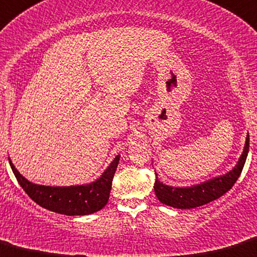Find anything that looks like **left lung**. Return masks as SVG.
<instances>
[{"label":"left lung","mask_w":257,"mask_h":257,"mask_svg":"<svg viewBox=\"0 0 257 257\" xmlns=\"http://www.w3.org/2000/svg\"><path fill=\"white\" fill-rule=\"evenodd\" d=\"M249 139L250 138L247 136L244 151L240 156L239 163L230 172H228L224 176L215 177L213 180L207 181V182L201 183V185L186 188L166 186L156 177L155 183H154V190H155V194L159 201L166 206L178 208V209H191V208L201 207L219 198L233 187L234 183L236 182L240 174H241L242 167L246 161L247 153H249Z\"/></svg>","instance_id":"8db88e82"}]
</instances>
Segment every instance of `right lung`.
I'll return each mask as SVG.
<instances>
[{
  "label": "right lung",
  "mask_w": 257,
  "mask_h": 257,
  "mask_svg": "<svg viewBox=\"0 0 257 257\" xmlns=\"http://www.w3.org/2000/svg\"><path fill=\"white\" fill-rule=\"evenodd\" d=\"M118 163L119 155L115 156L102 176L90 185L50 187L29 182L17 171L10 160L11 169L24 192L40 207L66 215L92 214L106 206Z\"/></svg>",
  "instance_id": "add662e5"
}]
</instances>
